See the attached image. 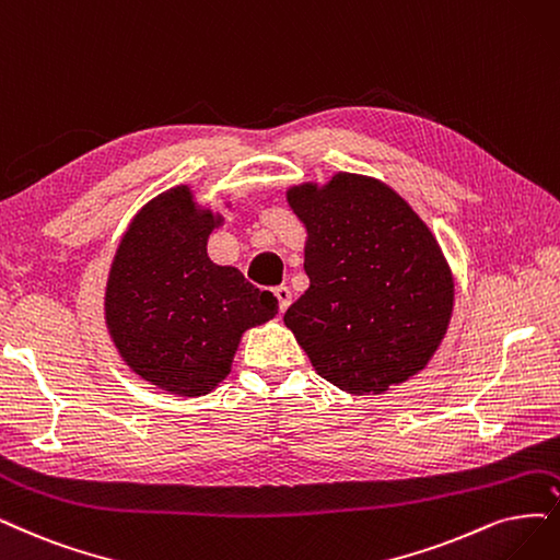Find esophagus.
I'll return each instance as SVG.
<instances>
[{
    "instance_id": "1",
    "label": "esophagus",
    "mask_w": 560,
    "mask_h": 560,
    "mask_svg": "<svg viewBox=\"0 0 560 560\" xmlns=\"http://www.w3.org/2000/svg\"><path fill=\"white\" fill-rule=\"evenodd\" d=\"M275 298H277V302H279V312L283 314L285 308L291 306V302H293L291 288H288V285H277V288H275Z\"/></svg>"
}]
</instances>
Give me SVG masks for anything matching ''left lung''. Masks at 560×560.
I'll return each mask as SVG.
<instances>
[{
    "instance_id": "8db88e82",
    "label": "left lung",
    "mask_w": 560,
    "mask_h": 560,
    "mask_svg": "<svg viewBox=\"0 0 560 560\" xmlns=\"http://www.w3.org/2000/svg\"><path fill=\"white\" fill-rule=\"evenodd\" d=\"M306 228V293L283 323L318 376L381 395L416 376L441 346L454 281L436 237L374 177L337 173L285 191Z\"/></svg>"
}]
</instances>
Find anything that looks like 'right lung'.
Returning a JSON list of instances; mask_svg holds the SVG:
<instances>
[{
	"label": "right lung",
	"instance_id": "obj_1",
	"mask_svg": "<svg viewBox=\"0 0 560 560\" xmlns=\"http://www.w3.org/2000/svg\"><path fill=\"white\" fill-rule=\"evenodd\" d=\"M221 221L189 186H173L133 217L110 265L103 304L110 339L142 381L171 395L212 392L231 374L246 329L279 312L272 293L207 258Z\"/></svg>",
	"mask_w": 560,
	"mask_h": 560
}]
</instances>
